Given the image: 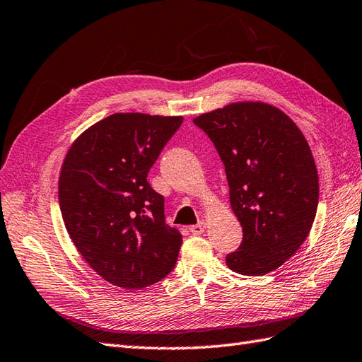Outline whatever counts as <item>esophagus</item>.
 Listing matches in <instances>:
<instances>
[{
	"instance_id": "34e87169",
	"label": "esophagus",
	"mask_w": 362,
	"mask_h": 362,
	"mask_svg": "<svg viewBox=\"0 0 362 362\" xmlns=\"http://www.w3.org/2000/svg\"><path fill=\"white\" fill-rule=\"evenodd\" d=\"M189 230L193 235H201V233H204V230H206V224L204 223H198L195 226H190Z\"/></svg>"
}]
</instances>
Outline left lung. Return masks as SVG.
Listing matches in <instances>:
<instances>
[{"label": "left lung", "mask_w": 362, "mask_h": 362, "mask_svg": "<svg viewBox=\"0 0 362 362\" xmlns=\"http://www.w3.org/2000/svg\"><path fill=\"white\" fill-rule=\"evenodd\" d=\"M226 169L243 243L228 269L249 276L276 270L301 247L320 198L318 170L303 132L266 103H233L193 119Z\"/></svg>", "instance_id": "left-lung-1"}]
</instances>
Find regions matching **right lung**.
Instances as JSON below:
<instances>
[{"label":"right lung","mask_w":362,"mask_h":362,"mask_svg":"<svg viewBox=\"0 0 362 362\" xmlns=\"http://www.w3.org/2000/svg\"><path fill=\"white\" fill-rule=\"evenodd\" d=\"M182 117L113 113L66 155L59 209L75 247L110 284L144 288L173 270L181 233L165 224L164 197L147 173Z\"/></svg>","instance_id":"obj_1"}]
</instances>
